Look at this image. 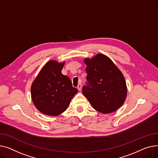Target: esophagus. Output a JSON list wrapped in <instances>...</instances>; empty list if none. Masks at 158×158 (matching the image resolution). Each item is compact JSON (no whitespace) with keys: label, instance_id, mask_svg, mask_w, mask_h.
<instances>
[{"label":"esophagus","instance_id":"34e87169","mask_svg":"<svg viewBox=\"0 0 158 158\" xmlns=\"http://www.w3.org/2000/svg\"><path fill=\"white\" fill-rule=\"evenodd\" d=\"M81 88H82L81 83V82H79L78 85V86H77V89H78L79 90H81Z\"/></svg>","mask_w":158,"mask_h":158}]
</instances>
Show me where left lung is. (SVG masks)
<instances>
[{
    "instance_id": "8db88e82",
    "label": "left lung",
    "mask_w": 158,
    "mask_h": 158,
    "mask_svg": "<svg viewBox=\"0 0 158 158\" xmlns=\"http://www.w3.org/2000/svg\"><path fill=\"white\" fill-rule=\"evenodd\" d=\"M87 73L82 92L95 110L103 114L115 112L124 103L127 94L122 73L108 57L98 54L84 60Z\"/></svg>"
}]
</instances>
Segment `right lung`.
<instances>
[{
	"label": "right lung",
	"instance_id": "right-lung-1",
	"mask_svg": "<svg viewBox=\"0 0 158 158\" xmlns=\"http://www.w3.org/2000/svg\"><path fill=\"white\" fill-rule=\"evenodd\" d=\"M64 62L50 60L46 63L31 86L35 106L44 114L57 116L64 112L78 92L70 78L62 74Z\"/></svg>",
	"mask_w": 158,
	"mask_h": 158
}]
</instances>
